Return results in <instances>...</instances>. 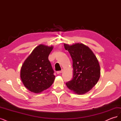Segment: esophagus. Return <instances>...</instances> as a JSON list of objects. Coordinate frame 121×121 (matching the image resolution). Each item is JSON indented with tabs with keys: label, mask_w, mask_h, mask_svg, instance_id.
<instances>
[{
	"label": "esophagus",
	"mask_w": 121,
	"mask_h": 121,
	"mask_svg": "<svg viewBox=\"0 0 121 121\" xmlns=\"http://www.w3.org/2000/svg\"><path fill=\"white\" fill-rule=\"evenodd\" d=\"M62 72H63V70L59 71H57V72H56V73H57V74H60V73H61Z\"/></svg>",
	"instance_id": "34e87169"
}]
</instances>
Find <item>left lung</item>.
I'll return each mask as SVG.
<instances>
[{
  "mask_svg": "<svg viewBox=\"0 0 121 121\" xmlns=\"http://www.w3.org/2000/svg\"><path fill=\"white\" fill-rule=\"evenodd\" d=\"M73 60V78L66 83L69 89L77 94H83L96 85L100 78L98 61L92 51L82 43L72 45L64 44Z\"/></svg>",
  "mask_w": 121,
  "mask_h": 121,
  "instance_id": "obj_1",
  "label": "left lung"
}]
</instances>
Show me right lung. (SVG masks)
<instances>
[{"instance_id": "right-lung-1", "label": "right lung", "mask_w": 121, "mask_h": 121, "mask_svg": "<svg viewBox=\"0 0 121 121\" xmlns=\"http://www.w3.org/2000/svg\"><path fill=\"white\" fill-rule=\"evenodd\" d=\"M52 49V46L38 45L22 65L21 80L24 86L32 92H41L49 88L54 82V71L48 60Z\"/></svg>"}]
</instances>
